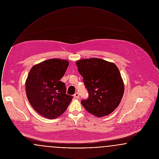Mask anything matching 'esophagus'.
<instances>
[{"label":"esophagus","instance_id":"obj_1","mask_svg":"<svg viewBox=\"0 0 159 159\" xmlns=\"http://www.w3.org/2000/svg\"><path fill=\"white\" fill-rule=\"evenodd\" d=\"M74 97H75V98H79V93L76 92V93L74 95Z\"/></svg>","mask_w":159,"mask_h":159}]
</instances>
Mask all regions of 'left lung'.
<instances>
[{"label": "left lung", "instance_id": "left-lung-1", "mask_svg": "<svg viewBox=\"0 0 159 159\" xmlns=\"http://www.w3.org/2000/svg\"><path fill=\"white\" fill-rule=\"evenodd\" d=\"M89 93L81 101L89 113L101 117L111 113L119 105L124 93V83L119 70L113 63L92 58L76 62Z\"/></svg>", "mask_w": 159, "mask_h": 159}]
</instances>
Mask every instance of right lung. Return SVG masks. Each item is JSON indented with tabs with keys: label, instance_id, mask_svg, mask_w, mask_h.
I'll list each match as a JSON object with an SVG mask.
<instances>
[{
	"label": "right lung",
	"instance_id": "add662e5",
	"mask_svg": "<svg viewBox=\"0 0 159 159\" xmlns=\"http://www.w3.org/2000/svg\"><path fill=\"white\" fill-rule=\"evenodd\" d=\"M69 65L68 61L49 59L34 65L25 81V92L33 108L49 119L59 117L67 110L73 97L66 94L60 79Z\"/></svg>",
	"mask_w": 159,
	"mask_h": 159
}]
</instances>
